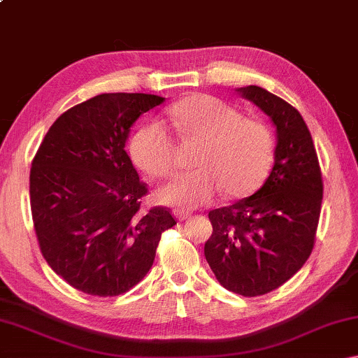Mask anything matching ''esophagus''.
Masks as SVG:
<instances>
[{
	"label": "esophagus",
	"instance_id": "34e87169",
	"mask_svg": "<svg viewBox=\"0 0 358 358\" xmlns=\"http://www.w3.org/2000/svg\"><path fill=\"white\" fill-rule=\"evenodd\" d=\"M175 217H177L178 221H185V220H187V217L191 216V213L189 211H185V210H175Z\"/></svg>",
	"mask_w": 358,
	"mask_h": 358
}]
</instances>
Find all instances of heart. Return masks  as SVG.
Returning a JSON list of instances; mask_svg holds the SVG:
<instances>
[{"instance_id":"1","label":"heart","mask_w":358,"mask_h":358,"mask_svg":"<svg viewBox=\"0 0 358 358\" xmlns=\"http://www.w3.org/2000/svg\"><path fill=\"white\" fill-rule=\"evenodd\" d=\"M178 134L201 145L192 166L159 187L157 199L180 208L208 203L220 189L227 199H243L265 183L275 161V137L259 120L243 118L237 108L207 94H192L171 108ZM131 157L150 177L173 169L175 142L161 121L143 124L131 138Z\"/></svg>"}]
</instances>
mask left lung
<instances>
[{
    "instance_id": "left-lung-1",
    "label": "left lung",
    "mask_w": 358,
    "mask_h": 358,
    "mask_svg": "<svg viewBox=\"0 0 358 358\" xmlns=\"http://www.w3.org/2000/svg\"><path fill=\"white\" fill-rule=\"evenodd\" d=\"M237 92L275 124V164L252 196L210 211L213 234L203 251L222 287L257 296L282 286L310 257L324 185L311 132L300 112L256 85Z\"/></svg>"
}]
</instances>
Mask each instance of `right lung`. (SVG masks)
<instances>
[{"mask_svg": "<svg viewBox=\"0 0 358 358\" xmlns=\"http://www.w3.org/2000/svg\"><path fill=\"white\" fill-rule=\"evenodd\" d=\"M164 99L94 96L57 118L31 162L29 199L41 252L80 292H128L153 265L161 234L177 224L166 207L142 210L148 187L124 150L134 121Z\"/></svg>", "mask_w": 358, "mask_h": 358, "instance_id": "1", "label": "right lung"}]
</instances>
